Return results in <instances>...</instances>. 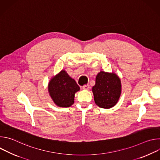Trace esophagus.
Returning a JSON list of instances; mask_svg holds the SVG:
<instances>
[{
	"label": "esophagus",
	"instance_id": "esophagus-1",
	"mask_svg": "<svg viewBox=\"0 0 160 160\" xmlns=\"http://www.w3.org/2000/svg\"><path fill=\"white\" fill-rule=\"evenodd\" d=\"M83 88L84 90H88L90 88V85L88 84H87V85H84L83 86Z\"/></svg>",
	"mask_w": 160,
	"mask_h": 160
}]
</instances>
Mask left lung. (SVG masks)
<instances>
[{"instance_id": "1", "label": "left lung", "mask_w": 160, "mask_h": 160, "mask_svg": "<svg viewBox=\"0 0 160 160\" xmlns=\"http://www.w3.org/2000/svg\"><path fill=\"white\" fill-rule=\"evenodd\" d=\"M121 82L115 73H99L92 87L94 101L100 108L108 109L115 106L121 94Z\"/></svg>"}]
</instances>
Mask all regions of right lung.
Returning a JSON list of instances; mask_svg holds the SVG:
<instances>
[{"mask_svg": "<svg viewBox=\"0 0 160 160\" xmlns=\"http://www.w3.org/2000/svg\"><path fill=\"white\" fill-rule=\"evenodd\" d=\"M80 90L75 80L62 70L52 78L49 84V92L54 103L62 108H68L74 103L75 94Z\"/></svg>", "mask_w": 160, "mask_h": 160, "instance_id": "obj_1", "label": "right lung"}]
</instances>
